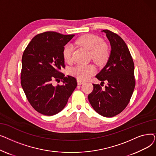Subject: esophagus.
<instances>
[{
    "mask_svg": "<svg viewBox=\"0 0 156 156\" xmlns=\"http://www.w3.org/2000/svg\"><path fill=\"white\" fill-rule=\"evenodd\" d=\"M77 82H78V85H81V84H83V83H85V81H83V80H81L78 79V80H77Z\"/></svg>",
    "mask_w": 156,
    "mask_h": 156,
    "instance_id": "1",
    "label": "esophagus"
}]
</instances>
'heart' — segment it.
<instances>
[{
  "instance_id": "1",
  "label": "heart",
  "mask_w": 156,
  "mask_h": 156,
  "mask_svg": "<svg viewBox=\"0 0 156 156\" xmlns=\"http://www.w3.org/2000/svg\"><path fill=\"white\" fill-rule=\"evenodd\" d=\"M76 44L90 51V57L97 64L101 66L108 62L110 57L109 46L102 42V39L93 34H87L78 38ZM73 47L69 44L64 45L62 50V57L65 61L70 62L72 59ZM96 72V68L92 64H79L72 68L70 75L81 80L89 79Z\"/></svg>"
}]
</instances>
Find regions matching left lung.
<instances>
[{"mask_svg": "<svg viewBox=\"0 0 156 156\" xmlns=\"http://www.w3.org/2000/svg\"><path fill=\"white\" fill-rule=\"evenodd\" d=\"M102 31L109 41L111 52L107 64L96 78L104 83L107 81L108 85L103 90L99 84H93L88 99L98 114L111 118L121 113L129 102L135 87L134 62L123 40L109 30Z\"/></svg>", "mask_w": 156, "mask_h": 156, "instance_id": "obj_1", "label": "left lung"}]
</instances>
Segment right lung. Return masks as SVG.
<instances>
[{
  "label": "right lung",
  "instance_id": "add662e5",
  "mask_svg": "<svg viewBox=\"0 0 156 156\" xmlns=\"http://www.w3.org/2000/svg\"><path fill=\"white\" fill-rule=\"evenodd\" d=\"M75 35L45 31L32 38L22 56L21 84L35 110L45 116L61 111L77 86L76 79L64 76L62 50ZM63 84L52 85L54 80Z\"/></svg>",
  "mask_w": 156,
  "mask_h": 156
}]
</instances>
